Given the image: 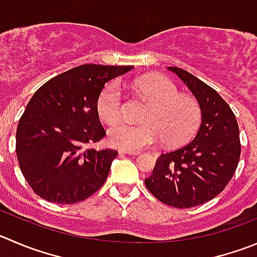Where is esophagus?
Listing matches in <instances>:
<instances>
[{
	"label": "esophagus",
	"mask_w": 257,
	"mask_h": 257,
	"mask_svg": "<svg viewBox=\"0 0 257 257\" xmlns=\"http://www.w3.org/2000/svg\"><path fill=\"white\" fill-rule=\"evenodd\" d=\"M119 154H124V155H139L140 151H128V150H118Z\"/></svg>",
	"instance_id": "esophagus-1"
}]
</instances>
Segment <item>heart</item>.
Instances as JSON below:
<instances>
[{
  "mask_svg": "<svg viewBox=\"0 0 257 257\" xmlns=\"http://www.w3.org/2000/svg\"><path fill=\"white\" fill-rule=\"evenodd\" d=\"M134 89L151 102L141 117L144 123L119 122L123 114V96L117 82L107 84L97 98L101 119L113 123L108 141L114 148L138 151L164 141L168 146L188 143L199 128L202 108L194 97L180 94L177 85L163 75H146L133 82Z\"/></svg>",
  "mask_w": 257,
  "mask_h": 257,
  "instance_id": "obj_1",
  "label": "heart"
}]
</instances>
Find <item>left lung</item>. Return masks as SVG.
<instances>
[{
  "instance_id": "8db88e82",
  "label": "left lung",
  "mask_w": 257,
  "mask_h": 257,
  "mask_svg": "<svg viewBox=\"0 0 257 257\" xmlns=\"http://www.w3.org/2000/svg\"><path fill=\"white\" fill-rule=\"evenodd\" d=\"M168 69L199 102L202 124L190 143L159 156L145 185L163 203L190 208L213 199L232 179L240 160V131L231 107L213 88L187 70Z\"/></svg>"
}]
</instances>
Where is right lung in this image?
Returning a JSON list of instances; mask_svg holds the SVG:
<instances>
[{
	"label": "right lung",
	"mask_w": 257,
	"mask_h": 257,
	"mask_svg": "<svg viewBox=\"0 0 257 257\" xmlns=\"http://www.w3.org/2000/svg\"><path fill=\"white\" fill-rule=\"evenodd\" d=\"M131 69L83 64L36 90L17 124L16 155L24 178L39 197L73 204L104 184L117 151L92 148L106 135L97 98L108 80Z\"/></svg>",
	"instance_id": "add662e5"
}]
</instances>
